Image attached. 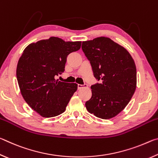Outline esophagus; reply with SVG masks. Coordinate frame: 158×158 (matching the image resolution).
<instances>
[{
  "mask_svg": "<svg viewBox=\"0 0 158 158\" xmlns=\"http://www.w3.org/2000/svg\"><path fill=\"white\" fill-rule=\"evenodd\" d=\"M77 87H78V89H81L82 88H84V87H87V84H78L77 85Z\"/></svg>",
  "mask_w": 158,
  "mask_h": 158,
  "instance_id": "esophagus-1",
  "label": "esophagus"
}]
</instances>
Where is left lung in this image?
Returning a JSON list of instances; mask_svg holds the SVG:
<instances>
[{
	"label": "left lung",
	"mask_w": 158,
	"mask_h": 158,
	"mask_svg": "<svg viewBox=\"0 0 158 158\" xmlns=\"http://www.w3.org/2000/svg\"><path fill=\"white\" fill-rule=\"evenodd\" d=\"M81 48L90 60L94 77L101 81L90 87L92 96L85 107L98 118H114L123 110L135 93V61L126 49L109 37L84 41Z\"/></svg>",
	"instance_id": "1"
}]
</instances>
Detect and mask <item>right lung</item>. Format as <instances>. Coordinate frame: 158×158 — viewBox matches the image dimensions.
<instances>
[{"mask_svg": "<svg viewBox=\"0 0 158 158\" xmlns=\"http://www.w3.org/2000/svg\"><path fill=\"white\" fill-rule=\"evenodd\" d=\"M81 42H65L51 37L31 43L19 59L17 78L24 100L41 116L51 118L63 113L77 90L75 83L56 80L65 71L67 57L78 51Z\"/></svg>", "mask_w": 158, "mask_h": 158, "instance_id": "obj_1", "label": "right lung"}]
</instances>
